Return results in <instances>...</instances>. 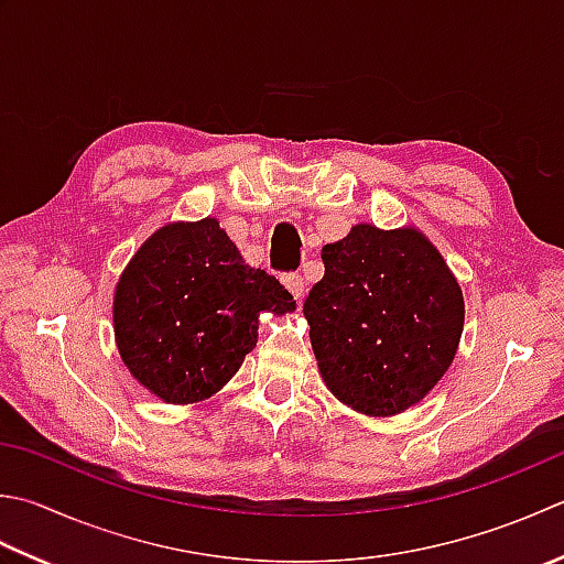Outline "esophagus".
<instances>
[{"mask_svg": "<svg viewBox=\"0 0 564 564\" xmlns=\"http://www.w3.org/2000/svg\"><path fill=\"white\" fill-rule=\"evenodd\" d=\"M283 283H285V289H289L291 293H293V297L297 303H301V297H303V293H305V281H303V275L301 273H289L283 279Z\"/></svg>", "mask_w": 564, "mask_h": 564, "instance_id": "34e87169", "label": "esophagus"}]
</instances>
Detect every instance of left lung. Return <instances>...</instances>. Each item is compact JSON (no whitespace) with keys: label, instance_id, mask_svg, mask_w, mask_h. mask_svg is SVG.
<instances>
[{"label":"left lung","instance_id":"1","mask_svg":"<svg viewBox=\"0 0 564 564\" xmlns=\"http://www.w3.org/2000/svg\"><path fill=\"white\" fill-rule=\"evenodd\" d=\"M323 263L303 315L327 389L371 417L421 403L465 327V297L443 253L413 227L355 225L323 247Z\"/></svg>","mask_w":564,"mask_h":564}]
</instances>
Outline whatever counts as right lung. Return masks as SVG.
Returning <instances> with one entry per match:
<instances>
[{"label":"right lung","mask_w":564,"mask_h":564,"mask_svg":"<svg viewBox=\"0 0 564 564\" xmlns=\"http://www.w3.org/2000/svg\"><path fill=\"white\" fill-rule=\"evenodd\" d=\"M295 311L275 275L251 269L215 217L143 241L115 291L121 361L165 403H200L257 347L259 315Z\"/></svg>","instance_id":"1"}]
</instances>
